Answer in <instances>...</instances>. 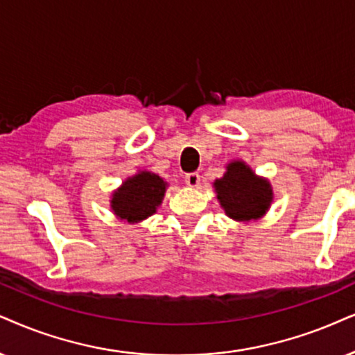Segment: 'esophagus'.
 <instances>
[{
	"instance_id": "obj_1",
	"label": "esophagus",
	"mask_w": 355,
	"mask_h": 355,
	"mask_svg": "<svg viewBox=\"0 0 355 355\" xmlns=\"http://www.w3.org/2000/svg\"><path fill=\"white\" fill-rule=\"evenodd\" d=\"M185 183L188 187L196 188L200 185V175L198 173H188L185 177Z\"/></svg>"
}]
</instances>
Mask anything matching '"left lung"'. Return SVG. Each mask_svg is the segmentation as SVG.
<instances>
[{
    "label": "left lung",
    "mask_w": 355,
    "mask_h": 355,
    "mask_svg": "<svg viewBox=\"0 0 355 355\" xmlns=\"http://www.w3.org/2000/svg\"><path fill=\"white\" fill-rule=\"evenodd\" d=\"M213 188L226 216L239 223L263 218L273 201V188L268 178L260 177L241 159L226 165V172L213 182Z\"/></svg>",
    "instance_id": "1"
}]
</instances>
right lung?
<instances>
[{
  "instance_id": "add662e5",
  "label": "right lung",
  "mask_w": 355,
  "mask_h": 355,
  "mask_svg": "<svg viewBox=\"0 0 355 355\" xmlns=\"http://www.w3.org/2000/svg\"><path fill=\"white\" fill-rule=\"evenodd\" d=\"M168 183L149 170H137L111 193V211L119 221L142 223L162 205Z\"/></svg>"
}]
</instances>
